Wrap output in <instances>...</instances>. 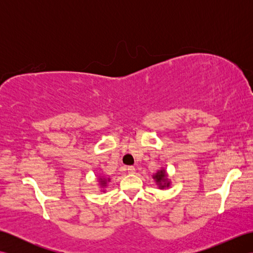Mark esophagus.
<instances>
[{
	"instance_id": "esophagus-1",
	"label": "esophagus",
	"mask_w": 253,
	"mask_h": 253,
	"mask_svg": "<svg viewBox=\"0 0 253 253\" xmlns=\"http://www.w3.org/2000/svg\"><path fill=\"white\" fill-rule=\"evenodd\" d=\"M127 171H128V173H129V174H135V173H136V169L133 168V166H128V168H127Z\"/></svg>"
}]
</instances>
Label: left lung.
Segmentation results:
<instances>
[{
	"instance_id": "8db88e82",
	"label": "left lung",
	"mask_w": 253,
	"mask_h": 253,
	"mask_svg": "<svg viewBox=\"0 0 253 253\" xmlns=\"http://www.w3.org/2000/svg\"><path fill=\"white\" fill-rule=\"evenodd\" d=\"M153 177L155 178V181H157L160 185V188H165V187L169 186V182L168 181V178H166V173L164 169L159 170Z\"/></svg>"
}]
</instances>
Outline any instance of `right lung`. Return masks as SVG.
<instances>
[{"mask_svg": "<svg viewBox=\"0 0 253 253\" xmlns=\"http://www.w3.org/2000/svg\"><path fill=\"white\" fill-rule=\"evenodd\" d=\"M101 179V185L102 186H105L106 185V180L104 178H100Z\"/></svg>", "mask_w": 253, "mask_h": 253, "instance_id": "right-lung-1", "label": "right lung"}]
</instances>
